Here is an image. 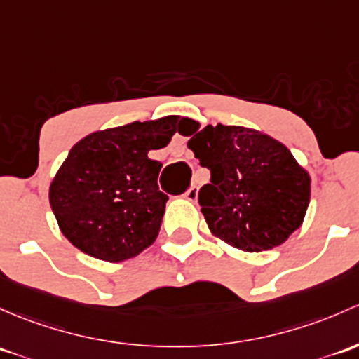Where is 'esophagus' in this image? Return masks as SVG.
I'll return each instance as SVG.
<instances>
[{
    "label": "esophagus",
    "mask_w": 359,
    "mask_h": 359,
    "mask_svg": "<svg viewBox=\"0 0 359 359\" xmlns=\"http://www.w3.org/2000/svg\"><path fill=\"white\" fill-rule=\"evenodd\" d=\"M184 198H186L187 201H192V203H194L196 199H198V187H196V186H191L189 189H187L186 192H184Z\"/></svg>",
    "instance_id": "esophagus-1"
}]
</instances>
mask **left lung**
Returning a JSON list of instances; mask_svg holds the SVG:
<instances>
[{
  "label": "left lung",
  "mask_w": 359,
  "mask_h": 359,
  "mask_svg": "<svg viewBox=\"0 0 359 359\" xmlns=\"http://www.w3.org/2000/svg\"><path fill=\"white\" fill-rule=\"evenodd\" d=\"M187 148L211 170V184L198 198L211 236L241 251L262 252L303 225L311 177L280 141L217 123L192 136Z\"/></svg>",
  "instance_id": "left-lung-1"
}]
</instances>
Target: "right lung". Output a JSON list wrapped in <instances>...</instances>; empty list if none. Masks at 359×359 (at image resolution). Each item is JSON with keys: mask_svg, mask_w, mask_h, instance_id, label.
Wrapping results in <instances>:
<instances>
[{"mask_svg": "<svg viewBox=\"0 0 359 359\" xmlns=\"http://www.w3.org/2000/svg\"><path fill=\"white\" fill-rule=\"evenodd\" d=\"M182 122L175 115L132 122L72 146L50 184V205L79 251L120 263L154 243L168 196L158 189L161 163L148 153L165 148Z\"/></svg>", "mask_w": 359, "mask_h": 359, "instance_id": "obj_1", "label": "right lung"}]
</instances>
